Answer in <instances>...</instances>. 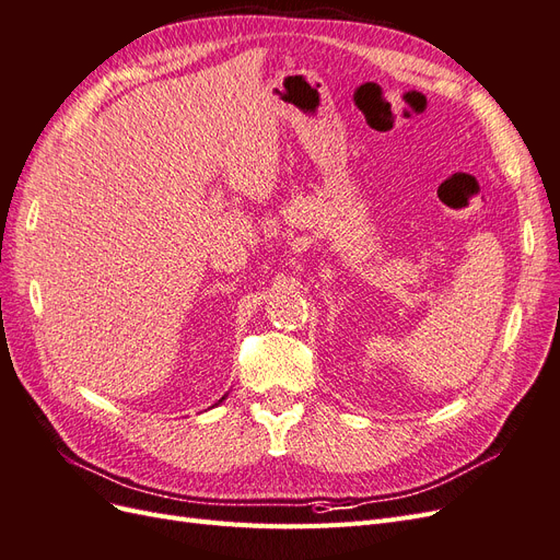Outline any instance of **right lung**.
<instances>
[{"label": "right lung", "mask_w": 560, "mask_h": 560, "mask_svg": "<svg viewBox=\"0 0 560 560\" xmlns=\"http://www.w3.org/2000/svg\"><path fill=\"white\" fill-rule=\"evenodd\" d=\"M222 399H224V397H222ZM222 399H219V401H222Z\"/></svg>", "instance_id": "add662e5"}]
</instances>
